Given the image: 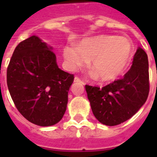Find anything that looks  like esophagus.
Returning <instances> with one entry per match:
<instances>
[{"label": "esophagus", "instance_id": "obj_1", "mask_svg": "<svg viewBox=\"0 0 157 157\" xmlns=\"http://www.w3.org/2000/svg\"><path fill=\"white\" fill-rule=\"evenodd\" d=\"M74 81H75V82H78V83H81V84H83V85L85 84V82H83V81H82L79 77H75Z\"/></svg>", "mask_w": 157, "mask_h": 157}]
</instances>
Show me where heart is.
I'll list each match as a JSON object with an SVG mask.
<instances>
[{
    "label": "heart",
    "mask_w": 157,
    "mask_h": 157,
    "mask_svg": "<svg viewBox=\"0 0 157 157\" xmlns=\"http://www.w3.org/2000/svg\"><path fill=\"white\" fill-rule=\"evenodd\" d=\"M131 55L130 42L115 35L87 38L76 47L68 45L64 48V57L69 68L75 70L90 60L93 75L103 82H113L119 77L128 67Z\"/></svg>",
    "instance_id": "heart-1"
}]
</instances>
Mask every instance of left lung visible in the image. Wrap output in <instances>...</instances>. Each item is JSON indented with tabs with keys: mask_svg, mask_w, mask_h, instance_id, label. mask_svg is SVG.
Instances as JSON below:
<instances>
[{
	"mask_svg": "<svg viewBox=\"0 0 157 157\" xmlns=\"http://www.w3.org/2000/svg\"><path fill=\"white\" fill-rule=\"evenodd\" d=\"M92 113L108 126L120 124L135 115L148 98L149 63L147 55L139 48L133 65L121 79L100 88L86 85Z\"/></svg>",
	"mask_w": 157,
	"mask_h": 157,
	"instance_id": "8db88e82",
	"label": "left lung"
}]
</instances>
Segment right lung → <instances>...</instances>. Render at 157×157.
<instances>
[{
	"instance_id": "obj_1",
	"label": "right lung",
	"mask_w": 157,
	"mask_h": 157,
	"mask_svg": "<svg viewBox=\"0 0 157 157\" xmlns=\"http://www.w3.org/2000/svg\"><path fill=\"white\" fill-rule=\"evenodd\" d=\"M73 82L74 75L59 68L51 47L37 36L19 43L6 71L16 108L26 119L39 126L60 121Z\"/></svg>"
}]
</instances>
